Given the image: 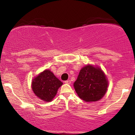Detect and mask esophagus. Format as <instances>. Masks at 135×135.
Listing matches in <instances>:
<instances>
[{
    "label": "esophagus",
    "mask_w": 135,
    "mask_h": 135,
    "mask_svg": "<svg viewBox=\"0 0 135 135\" xmlns=\"http://www.w3.org/2000/svg\"><path fill=\"white\" fill-rule=\"evenodd\" d=\"M64 83H65V84H70L71 83V80H66L65 82H64Z\"/></svg>",
    "instance_id": "esophagus-1"
}]
</instances>
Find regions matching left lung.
I'll list each match as a JSON object with an SVG mask.
<instances>
[{
  "instance_id": "left-lung-1",
  "label": "left lung",
  "mask_w": 135,
  "mask_h": 135,
  "mask_svg": "<svg viewBox=\"0 0 135 135\" xmlns=\"http://www.w3.org/2000/svg\"><path fill=\"white\" fill-rule=\"evenodd\" d=\"M109 82L100 68L88 64L80 69L74 87L79 98L86 102L100 100L108 90Z\"/></svg>"
}]
</instances>
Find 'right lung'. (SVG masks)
Here are the masks:
<instances>
[{
  "mask_svg": "<svg viewBox=\"0 0 135 135\" xmlns=\"http://www.w3.org/2000/svg\"><path fill=\"white\" fill-rule=\"evenodd\" d=\"M62 82L49 69L39 73L32 80L31 88L35 95L45 102L52 101Z\"/></svg>",
  "mask_w": 135,
  "mask_h": 135,
  "instance_id": "add662e5",
  "label": "right lung"
}]
</instances>
